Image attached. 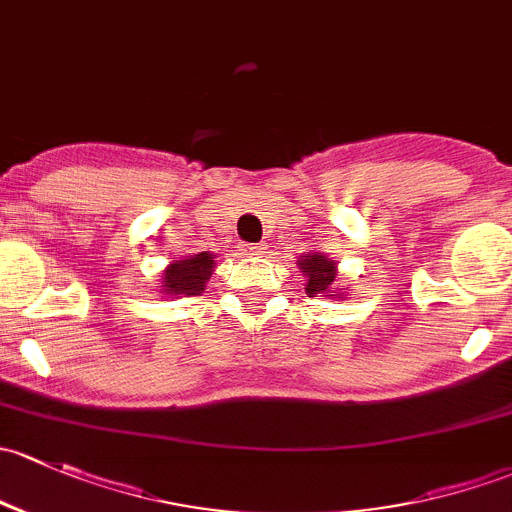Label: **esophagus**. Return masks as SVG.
<instances>
[{
    "label": "esophagus",
    "mask_w": 512,
    "mask_h": 512,
    "mask_svg": "<svg viewBox=\"0 0 512 512\" xmlns=\"http://www.w3.org/2000/svg\"><path fill=\"white\" fill-rule=\"evenodd\" d=\"M242 252H245L247 257H262V255H265V247H262V245H242Z\"/></svg>",
    "instance_id": "esophagus-1"
}]
</instances>
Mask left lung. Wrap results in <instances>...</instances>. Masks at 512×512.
<instances>
[{"instance_id": "obj_1", "label": "left lung", "mask_w": 512, "mask_h": 512, "mask_svg": "<svg viewBox=\"0 0 512 512\" xmlns=\"http://www.w3.org/2000/svg\"><path fill=\"white\" fill-rule=\"evenodd\" d=\"M297 267L306 277L304 279L306 294H311V297L321 294V297H328V299H346V294L336 289L338 262L331 260L326 252L319 250V252H306V255H299Z\"/></svg>"}]
</instances>
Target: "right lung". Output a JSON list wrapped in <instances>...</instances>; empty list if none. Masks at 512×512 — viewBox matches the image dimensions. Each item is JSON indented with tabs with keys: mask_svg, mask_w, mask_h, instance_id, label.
<instances>
[{
	"mask_svg": "<svg viewBox=\"0 0 512 512\" xmlns=\"http://www.w3.org/2000/svg\"><path fill=\"white\" fill-rule=\"evenodd\" d=\"M213 272L215 255L211 252H198V255L171 260V265H166V270L161 272V294L174 299L201 294Z\"/></svg>",
	"mask_w": 512,
	"mask_h": 512,
	"instance_id": "right-lung-1",
	"label": "right lung"
}]
</instances>
